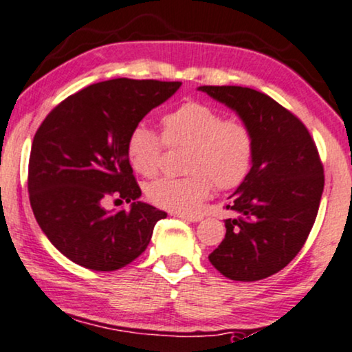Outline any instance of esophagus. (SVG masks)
<instances>
[{
    "instance_id": "1",
    "label": "esophagus",
    "mask_w": 352,
    "mask_h": 352,
    "mask_svg": "<svg viewBox=\"0 0 352 352\" xmlns=\"http://www.w3.org/2000/svg\"><path fill=\"white\" fill-rule=\"evenodd\" d=\"M179 217L182 219H185V221H190V223H197V221H200V219H201L200 214H179Z\"/></svg>"
}]
</instances>
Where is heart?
Instances as JSON below:
<instances>
[{
    "label": "heart",
    "instance_id": "b5f03b06",
    "mask_svg": "<svg viewBox=\"0 0 352 352\" xmlns=\"http://www.w3.org/2000/svg\"><path fill=\"white\" fill-rule=\"evenodd\" d=\"M162 135L135 124L126 138V157L141 175H155L165 146H187L184 177H160L147 187V197L160 208L188 213L218 190L239 187L254 162V134L238 118H223L208 103L188 100L160 118Z\"/></svg>",
    "mask_w": 352,
    "mask_h": 352
}]
</instances>
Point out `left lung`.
<instances>
[{
	"mask_svg": "<svg viewBox=\"0 0 352 352\" xmlns=\"http://www.w3.org/2000/svg\"><path fill=\"white\" fill-rule=\"evenodd\" d=\"M234 109L254 134L251 172L224 208L226 236L210 262L231 280L254 282L285 267L303 248L318 214L323 164L307 126L265 93L245 87H200Z\"/></svg>",
	"mask_w": 352,
	"mask_h": 352,
	"instance_id": "1",
	"label": "left lung"
}]
</instances>
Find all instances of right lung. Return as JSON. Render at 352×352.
Listing matches in <instances>:
<instances>
[{
	"label": "right lung",
	"instance_id": "obj_1",
	"mask_svg": "<svg viewBox=\"0 0 352 352\" xmlns=\"http://www.w3.org/2000/svg\"><path fill=\"white\" fill-rule=\"evenodd\" d=\"M182 82L114 78L93 83L58 103L34 135L28 190L50 243L72 262L116 270L146 251L155 223L167 217L141 197L126 157V138ZM109 197L131 203L108 212Z\"/></svg>",
	"mask_w": 352,
	"mask_h": 352
}]
</instances>
